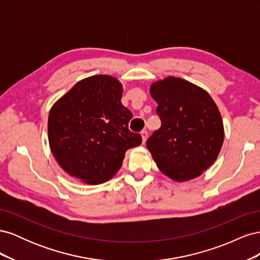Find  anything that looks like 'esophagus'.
Returning <instances> with one entry per match:
<instances>
[{"label":"esophagus","mask_w":260,"mask_h":260,"mask_svg":"<svg viewBox=\"0 0 260 260\" xmlns=\"http://www.w3.org/2000/svg\"><path fill=\"white\" fill-rule=\"evenodd\" d=\"M141 136H142V142L145 143V141H146V139H147V137H148L147 131H146V130L141 131Z\"/></svg>","instance_id":"34e87169"}]
</instances>
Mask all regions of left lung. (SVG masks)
<instances>
[{"label":"left lung","mask_w":260,"mask_h":260,"mask_svg":"<svg viewBox=\"0 0 260 260\" xmlns=\"http://www.w3.org/2000/svg\"><path fill=\"white\" fill-rule=\"evenodd\" d=\"M161 125L146 141L159 170L176 181L199 177L223 143V123L209 94L186 80L168 77L151 86Z\"/></svg>","instance_id":"left-lung-1"}]
</instances>
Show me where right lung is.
<instances>
[{
    "label": "right lung",
    "instance_id": "right-lung-1",
    "mask_svg": "<svg viewBox=\"0 0 260 260\" xmlns=\"http://www.w3.org/2000/svg\"><path fill=\"white\" fill-rule=\"evenodd\" d=\"M122 85L106 75L76 83L52 107L49 142L59 166L90 184L103 183L122 166L127 149L141 144L128 128L132 113L121 104Z\"/></svg>",
    "mask_w": 260,
    "mask_h": 260
}]
</instances>
